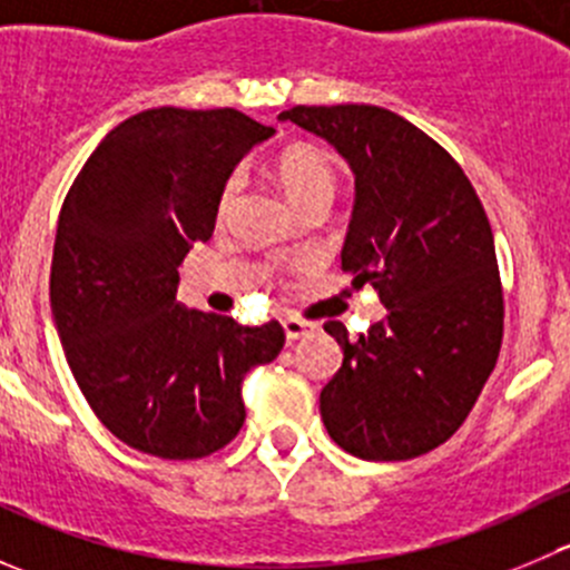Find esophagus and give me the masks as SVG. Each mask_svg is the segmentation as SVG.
Masks as SVG:
<instances>
[{
  "instance_id": "34e87169",
  "label": "esophagus",
  "mask_w": 570,
  "mask_h": 570,
  "mask_svg": "<svg viewBox=\"0 0 570 570\" xmlns=\"http://www.w3.org/2000/svg\"><path fill=\"white\" fill-rule=\"evenodd\" d=\"M284 331H286V338H289V342H297V338H303L308 331H312V325L303 320H297V317H284Z\"/></svg>"
}]
</instances>
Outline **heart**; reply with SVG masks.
I'll return each mask as SVG.
<instances>
[{
	"label": "heart",
	"instance_id": "heart-1",
	"mask_svg": "<svg viewBox=\"0 0 570 570\" xmlns=\"http://www.w3.org/2000/svg\"><path fill=\"white\" fill-rule=\"evenodd\" d=\"M273 176L278 178L281 189L297 209H303L312 200H331L333 187H336V168H333L331 154L314 142H289L286 148H281L273 159ZM239 187H243L239 174H232L223 181L217 215H228V209L237 200Z\"/></svg>",
	"mask_w": 570,
	"mask_h": 570
}]
</instances>
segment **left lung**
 Here are the masks:
<instances>
[{
    "label": "left lung",
    "instance_id": "obj_1",
    "mask_svg": "<svg viewBox=\"0 0 570 570\" xmlns=\"http://www.w3.org/2000/svg\"><path fill=\"white\" fill-rule=\"evenodd\" d=\"M355 174L342 269L389 308L358 338L325 331L344 361L322 389L327 435L364 461H411L455 435L497 366L504 297L485 209L469 176L392 109L292 107Z\"/></svg>",
    "mask_w": 570,
    "mask_h": 570
}]
</instances>
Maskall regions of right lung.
Returning <instances> with one entry per match:
<instances>
[{"instance_id": "right-lung-1", "label": "right lung", "mask_w": 570, "mask_h": 570, "mask_svg": "<svg viewBox=\"0 0 570 570\" xmlns=\"http://www.w3.org/2000/svg\"><path fill=\"white\" fill-rule=\"evenodd\" d=\"M239 109L159 107L115 126L73 178L49 297L79 392L115 439L165 461L223 450L245 424L243 377L284 347L176 303L178 267L215 232L234 165L273 135Z\"/></svg>"}]
</instances>
